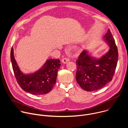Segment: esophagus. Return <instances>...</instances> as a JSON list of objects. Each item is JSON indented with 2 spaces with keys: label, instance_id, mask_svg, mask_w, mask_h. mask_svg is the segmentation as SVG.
Wrapping results in <instances>:
<instances>
[{
  "label": "esophagus",
  "instance_id": "obj_1",
  "mask_svg": "<svg viewBox=\"0 0 128 128\" xmlns=\"http://www.w3.org/2000/svg\"><path fill=\"white\" fill-rule=\"evenodd\" d=\"M68 61H69V59L68 58H63L62 59V62L64 64L67 63Z\"/></svg>",
  "mask_w": 128,
  "mask_h": 128
}]
</instances>
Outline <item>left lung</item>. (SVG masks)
<instances>
[{
	"label": "left lung",
	"mask_w": 128,
	"mask_h": 128,
	"mask_svg": "<svg viewBox=\"0 0 128 128\" xmlns=\"http://www.w3.org/2000/svg\"><path fill=\"white\" fill-rule=\"evenodd\" d=\"M110 46L108 52L99 59L82 51L76 60V79L80 86L87 92L102 88L113 78L118 60V51L110 29L104 36Z\"/></svg>",
	"instance_id": "left-lung-1"
}]
</instances>
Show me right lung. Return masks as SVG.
<instances>
[{
	"label": "right lung",
	"mask_w": 128,
	"mask_h": 128,
	"mask_svg": "<svg viewBox=\"0 0 128 128\" xmlns=\"http://www.w3.org/2000/svg\"><path fill=\"white\" fill-rule=\"evenodd\" d=\"M12 69L20 87L24 91L34 95L49 93L56 83L58 70L60 67L59 59L47 60L38 71L30 74H24L20 69L14 59V49L10 52Z\"/></svg>",
	"instance_id": "right-lung-1"
}]
</instances>
